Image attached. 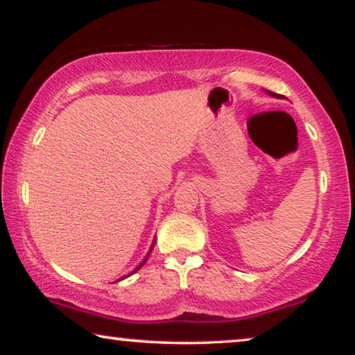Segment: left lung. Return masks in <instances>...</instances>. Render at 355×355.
I'll return each instance as SVG.
<instances>
[{"label":"left lung","instance_id":"left-lung-1","mask_svg":"<svg viewBox=\"0 0 355 355\" xmlns=\"http://www.w3.org/2000/svg\"><path fill=\"white\" fill-rule=\"evenodd\" d=\"M266 94L271 95V96H276V98H279V96H281V95H278V94H273V92H270V90H266Z\"/></svg>","mask_w":355,"mask_h":355}]
</instances>
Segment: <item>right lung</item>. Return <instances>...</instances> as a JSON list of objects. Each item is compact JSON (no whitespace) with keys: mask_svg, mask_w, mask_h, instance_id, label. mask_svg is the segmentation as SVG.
<instances>
[{"mask_svg":"<svg viewBox=\"0 0 355 355\" xmlns=\"http://www.w3.org/2000/svg\"><path fill=\"white\" fill-rule=\"evenodd\" d=\"M155 241H157V239H155ZM155 241H153V244H152V247H150V252H152V249H153V245H155ZM150 252H148V255H150ZM148 255H147V257H145V259H144V261H142V263H140V265L137 266V268H135V270H134V271H132V273H130V275H134V273H135V271H139L140 268H142V266L145 265V261H147V259H148ZM130 275H128V276H130ZM128 276H125V278H128ZM121 279H124V278H121ZM121 279H119V281H121Z\"/></svg>","mask_w":355,"mask_h":355,"instance_id":"right-lung-1","label":"right lung"}]
</instances>
